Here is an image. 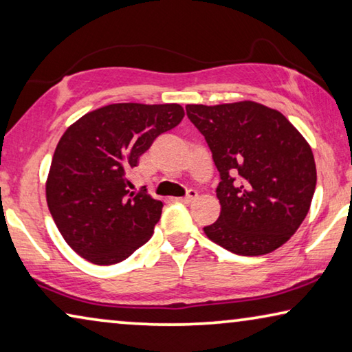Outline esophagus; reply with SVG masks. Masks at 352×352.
<instances>
[{
	"label": "esophagus",
	"mask_w": 352,
	"mask_h": 352,
	"mask_svg": "<svg viewBox=\"0 0 352 352\" xmlns=\"http://www.w3.org/2000/svg\"><path fill=\"white\" fill-rule=\"evenodd\" d=\"M197 197H199V194L196 191H189L188 196L182 197L180 200H182V202H185V204H192L194 200H197Z\"/></svg>",
	"instance_id": "34e87169"
}]
</instances>
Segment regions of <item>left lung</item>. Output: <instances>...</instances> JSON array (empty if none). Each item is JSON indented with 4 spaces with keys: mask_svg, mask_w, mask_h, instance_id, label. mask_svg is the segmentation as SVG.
<instances>
[{
    "mask_svg": "<svg viewBox=\"0 0 352 352\" xmlns=\"http://www.w3.org/2000/svg\"><path fill=\"white\" fill-rule=\"evenodd\" d=\"M221 174V214L204 228L236 255L270 254L292 238L310 210L316 166L305 138L277 109L244 100L188 104Z\"/></svg>",
    "mask_w": 352,
    "mask_h": 352,
    "instance_id": "1",
    "label": "left lung"
}]
</instances>
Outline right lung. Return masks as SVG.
Here are the masks:
<instances>
[{
	"label": "right lung",
	"instance_id": "right-lung-1",
	"mask_svg": "<svg viewBox=\"0 0 352 352\" xmlns=\"http://www.w3.org/2000/svg\"><path fill=\"white\" fill-rule=\"evenodd\" d=\"M183 117L177 103H113L67 128L45 196L56 227L78 255L94 265H114L152 238L163 202L146 191L131 192L126 170Z\"/></svg>",
	"mask_w": 352,
	"mask_h": 352
}]
</instances>
